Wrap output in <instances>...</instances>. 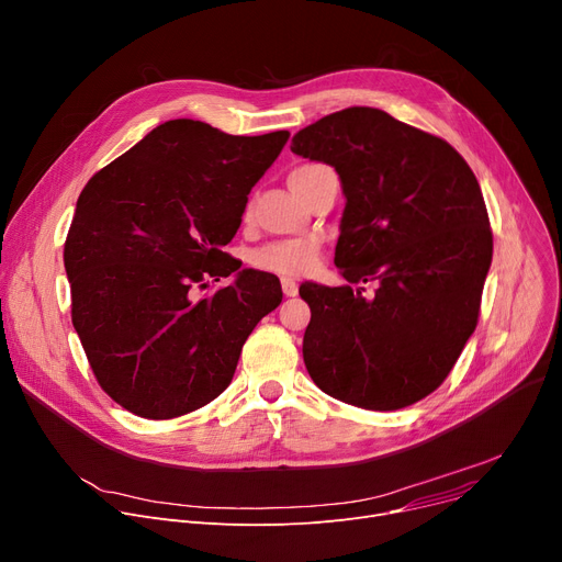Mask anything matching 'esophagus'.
Instances as JSON below:
<instances>
[{
  "instance_id": "1",
  "label": "esophagus",
  "mask_w": 562,
  "mask_h": 562,
  "mask_svg": "<svg viewBox=\"0 0 562 562\" xmlns=\"http://www.w3.org/2000/svg\"><path fill=\"white\" fill-rule=\"evenodd\" d=\"M281 288H283L285 296H296V292H299V285L292 279H281Z\"/></svg>"
}]
</instances>
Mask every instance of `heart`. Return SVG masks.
<instances>
[{
	"mask_svg": "<svg viewBox=\"0 0 562 562\" xmlns=\"http://www.w3.org/2000/svg\"><path fill=\"white\" fill-rule=\"evenodd\" d=\"M311 166H301L296 170L290 172V178H296L299 172H304ZM315 258H317V243L313 240H285V243H272L268 247H263L261 251H256L254 256V263L274 272V274H283V277H301L313 270L315 266Z\"/></svg>",
	"mask_w": 562,
	"mask_h": 562,
	"instance_id": "heart-1",
	"label": "heart"
}]
</instances>
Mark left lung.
Listing matches in <instances>:
<instances>
[{
  "label": "left lung",
  "instance_id": "1",
  "mask_svg": "<svg viewBox=\"0 0 562 562\" xmlns=\"http://www.w3.org/2000/svg\"><path fill=\"white\" fill-rule=\"evenodd\" d=\"M333 166L347 198L335 266L347 279L301 283L311 306L304 362L341 403L392 412L448 378L480 317L493 258L484 195L465 159L378 108L333 112L292 137ZM378 280L373 297L356 282Z\"/></svg>",
  "mask_w": 562,
  "mask_h": 562
}]
</instances>
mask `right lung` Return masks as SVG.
Wrapping results in <instances>:
<instances>
[{
  "instance_id": "right-lung-1",
  "label": "right lung",
  "mask_w": 562,
  "mask_h": 562,
  "mask_svg": "<svg viewBox=\"0 0 562 562\" xmlns=\"http://www.w3.org/2000/svg\"><path fill=\"white\" fill-rule=\"evenodd\" d=\"M288 137L172 119L82 189L65 243L71 322L103 392L127 412L161 420L218 398L245 339L281 304L274 274L243 270L223 247ZM229 273L232 286L190 296Z\"/></svg>"
}]
</instances>
